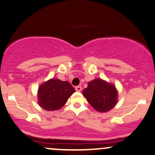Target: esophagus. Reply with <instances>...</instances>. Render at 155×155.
I'll list each match as a JSON object with an SVG mask.
<instances>
[{
    "label": "esophagus",
    "mask_w": 155,
    "mask_h": 155,
    "mask_svg": "<svg viewBox=\"0 0 155 155\" xmlns=\"http://www.w3.org/2000/svg\"><path fill=\"white\" fill-rule=\"evenodd\" d=\"M75 89H76V91H79V92H80V91H81L82 88H81V87H79V86H77V87H76Z\"/></svg>",
    "instance_id": "34e87169"
}]
</instances>
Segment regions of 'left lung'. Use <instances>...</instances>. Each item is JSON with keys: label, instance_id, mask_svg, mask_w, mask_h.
Instances as JSON below:
<instances>
[{"label": "left lung", "instance_id": "left-lung-1", "mask_svg": "<svg viewBox=\"0 0 155 155\" xmlns=\"http://www.w3.org/2000/svg\"><path fill=\"white\" fill-rule=\"evenodd\" d=\"M82 93L88 102L99 112L110 111L118 101V91L114 84L99 78L89 81Z\"/></svg>", "mask_w": 155, "mask_h": 155}]
</instances>
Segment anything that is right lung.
<instances>
[{
	"mask_svg": "<svg viewBox=\"0 0 155 155\" xmlns=\"http://www.w3.org/2000/svg\"><path fill=\"white\" fill-rule=\"evenodd\" d=\"M75 92L68 81L51 79L39 86L38 104L46 111L58 110Z\"/></svg>",
	"mask_w": 155,
	"mask_h": 155,
	"instance_id": "add662e5",
	"label": "right lung"
}]
</instances>
